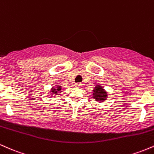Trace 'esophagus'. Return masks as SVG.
Masks as SVG:
<instances>
[{
  "instance_id": "obj_1",
  "label": "esophagus",
  "mask_w": 154,
  "mask_h": 154,
  "mask_svg": "<svg viewBox=\"0 0 154 154\" xmlns=\"http://www.w3.org/2000/svg\"><path fill=\"white\" fill-rule=\"evenodd\" d=\"M75 86H76V87H82L84 84H83L82 83H77V84H75Z\"/></svg>"
}]
</instances>
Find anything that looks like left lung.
Here are the masks:
<instances>
[{"mask_svg":"<svg viewBox=\"0 0 154 154\" xmlns=\"http://www.w3.org/2000/svg\"><path fill=\"white\" fill-rule=\"evenodd\" d=\"M93 97L97 101H103V100H106V98L108 97L107 95V93L103 88L101 86L98 85L95 86L94 89L93 90Z\"/></svg>","mask_w":154,"mask_h":154,"instance_id":"8db88e82","label":"left lung"}]
</instances>
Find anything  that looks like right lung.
<instances>
[{
    "instance_id": "1",
    "label": "right lung",
    "mask_w": 154,
    "mask_h": 154,
    "mask_svg": "<svg viewBox=\"0 0 154 154\" xmlns=\"http://www.w3.org/2000/svg\"><path fill=\"white\" fill-rule=\"evenodd\" d=\"M61 86H58L57 87V89H54V88H53L52 89H51V92L53 93L54 94H58V91H61Z\"/></svg>"
}]
</instances>
